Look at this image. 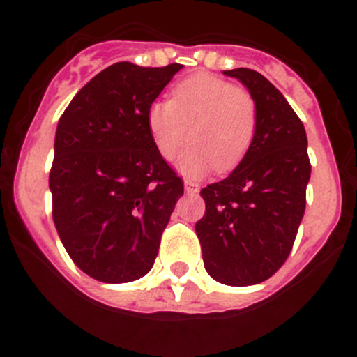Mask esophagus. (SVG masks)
I'll return each mask as SVG.
<instances>
[{"mask_svg":"<svg viewBox=\"0 0 357 357\" xmlns=\"http://www.w3.org/2000/svg\"><path fill=\"white\" fill-rule=\"evenodd\" d=\"M185 190H186V193H190V195H195V193H199V185H197L195 181H190V179H186Z\"/></svg>","mask_w":357,"mask_h":357,"instance_id":"obj_1","label":"esophagus"}]
</instances>
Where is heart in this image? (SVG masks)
<instances>
[{
	"label": "heart",
	"instance_id": "heart-1",
	"mask_svg": "<svg viewBox=\"0 0 357 357\" xmlns=\"http://www.w3.org/2000/svg\"><path fill=\"white\" fill-rule=\"evenodd\" d=\"M257 126L254 96L212 74L183 79L171 89V100H157L146 110L150 138L164 160H172L193 139L178 164L190 178L212 167L235 169L250 150Z\"/></svg>",
	"mask_w": 357,
	"mask_h": 357
}]
</instances>
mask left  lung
Here are the masks:
<instances>
[{
    "instance_id": "left-lung-1",
    "label": "left lung",
    "mask_w": 357,
    "mask_h": 357,
    "mask_svg": "<svg viewBox=\"0 0 357 357\" xmlns=\"http://www.w3.org/2000/svg\"><path fill=\"white\" fill-rule=\"evenodd\" d=\"M247 86L259 110L257 135L238 167L200 192L195 225L204 264L219 283L248 287L271 278L294 247L311 176L307 136L285 96L252 68L222 70Z\"/></svg>"
}]
</instances>
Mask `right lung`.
Segmentation results:
<instances>
[{
	"instance_id": "right-lung-1",
	"label": "right lung",
	"mask_w": 357,
	"mask_h": 357,
	"mask_svg": "<svg viewBox=\"0 0 357 357\" xmlns=\"http://www.w3.org/2000/svg\"><path fill=\"white\" fill-rule=\"evenodd\" d=\"M181 68L114 63L59 121L50 169L53 222L74 264L98 282H135L152 269L185 192L146 128L150 103Z\"/></svg>"
}]
</instances>
